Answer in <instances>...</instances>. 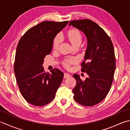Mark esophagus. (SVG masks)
I'll return each mask as SVG.
<instances>
[{"label":"esophagus","instance_id":"34e87169","mask_svg":"<svg viewBox=\"0 0 130 130\" xmlns=\"http://www.w3.org/2000/svg\"><path fill=\"white\" fill-rule=\"evenodd\" d=\"M70 76H71V75L70 74L65 73H64V76H63V77H64V78H67L68 77H70Z\"/></svg>","mask_w":130,"mask_h":130}]
</instances>
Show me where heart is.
I'll use <instances>...</instances> for the list:
<instances>
[{
    "mask_svg": "<svg viewBox=\"0 0 130 130\" xmlns=\"http://www.w3.org/2000/svg\"><path fill=\"white\" fill-rule=\"evenodd\" d=\"M61 37H63L62 35H61ZM65 37L67 38L69 41L70 42L73 46L74 45L77 44V43H80L81 40H82V34H81L80 32L78 29H72L69 30L67 32V34H66ZM60 41V36L59 35H57L55 38L54 40H53V47L54 49H57ZM75 61V59H74V58H68V59H67L65 61V67H69L70 63L74 62Z\"/></svg>",
    "mask_w": 130,
    "mask_h": 130,
    "instance_id": "1",
    "label": "heart"
}]
</instances>
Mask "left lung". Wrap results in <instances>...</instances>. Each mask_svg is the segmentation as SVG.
Returning <instances> with one entry per match:
<instances>
[{"mask_svg":"<svg viewBox=\"0 0 130 130\" xmlns=\"http://www.w3.org/2000/svg\"><path fill=\"white\" fill-rule=\"evenodd\" d=\"M69 25L82 31L87 39L81 71L88 77L82 80L77 74L73 75L77 82L73 90L74 99L83 106L95 105L106 98L113 82L116 70L113 43L102 28L90 20H73Z\"/></svg>","mask_w":130,"mask_h":130,"instance_id":"8db88e82","label":"left lung"}]
</instances>
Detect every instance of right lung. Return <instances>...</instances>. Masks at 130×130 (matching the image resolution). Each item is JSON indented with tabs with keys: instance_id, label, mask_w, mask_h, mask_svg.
Returning a JSON list of instances; mask_svg holds the SVG:
<instances>
[{
	"instance_id": "obj_1",
	"label": "right lung",
	"mask_w": 130,
	"mask_h": 130,
	"mask_svg": "<svg viewBox=\"0 0 130 130\" xmlns=\"http://www.w3.org/2000/svg\"><path fill=\"white\" fill-rule=\"evenodd\" d=\"M68 21H43L30 28L18 43L14 71L22 96L27 102L41 106L54 99L63 73L58 69L45 73L42 66L51 52L54 39Z\"/></svg>"
}]
</instances>
